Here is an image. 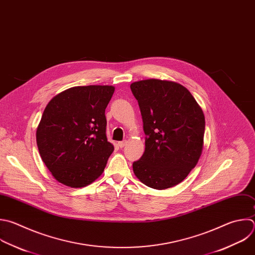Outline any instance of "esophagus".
Wrapping results in <instances>:
<instances>
[{
	"label": "esophagus",
	"mask_w": 255,
	"mask_h": 255,
	"mask_svg": "<svg viewBox=\"0 0 255 255\" xmlns=\"http://www.w3.org/2000/svg\"><path fill=\"white\" fill-rule=\"evenodd\" d=\"M126 143H127V141H120V142H118V146L120 148H123L126 145Z\"/></svg>",
	"instance_id": "1"
}]
</instances>
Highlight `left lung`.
<instances>
[{"label":"left lung","mask_w":255,"mask_h":255,"mask_svg":"<svg viewBox=\"0 0 255 255\" xmlns=\"http://www.w3.org/2000/svg\"><path fill=\"white\" fill-rule=\"evenodd\" d=\"M143 120L145 151L133 163L136 177L163 190L182 182L198 163L204 144L205 117L182 85L147 79L130 85Z\"/></svg>","instance_id":"obj_1"}]
</instances>
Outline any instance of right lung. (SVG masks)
Listing matches in <instances>:
<instances>
[{
  "label": "right lung",
  "instance_id": "add662e5",
  "mask_svg": "<svg viewBox=\"0 0 255 255\" xmlns=\"http://www.w3.org/2000/svg\"><path fill=\"white\" fill-rule=\"evenodd\" d=\"M115 87L69 88L47 104L36 132L40 156L54 178L81 188L101 176L114 146L107 141L105 109Z\"/></svg>",
  "mask_w": 255,
  "mask_h": 255
}]
</instances>
